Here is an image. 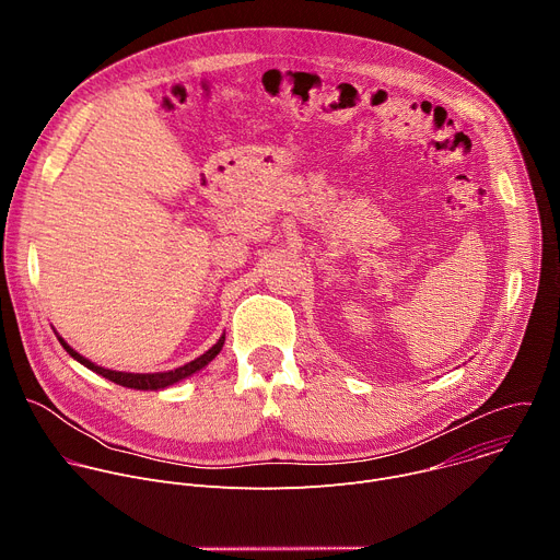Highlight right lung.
I'll list each match as a JSON object with an SVG mask.
<instances>
[{
  "label": "right lung",
  "instance_id": "1",
  "mask_svg": "<svg viewBox=\"0 0 560 560\" xmlns=\"http://www.w3.org/2000/svg\"><path fill=\"white\" fill-rule=\"evenodd\" d=\"M59 339V343L63 346V350L74 359V361H79L82 365H86L89 370H93V372H97V374H102L104 378H108V381H113V383H117V385H124V387H132V389H164V387H168V385H175L177 381H182V378H188L190 374H195V372H199L201 368H206L219 352H221V348H223V341H225V332L221 335V339L208 350V352H203L201 357H197L195 361H190V363H186V365H182V368H177V370H168V372H152V374H135V372H117V370H106V368H102V365H95L93 361H89V359H84L82 354L79 352H74L61 337H57Z\"/></svg>",
  "mask_w": 560,
  "mask_h": 560
}]
</instances>
